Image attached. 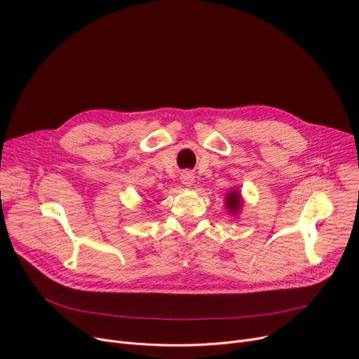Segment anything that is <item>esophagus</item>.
Returning a JSON list of instances; mask_svg holds the SVG:
<instances>
[{"label": "esophagus", "instance_id": "esophagus-1", "mask_svg": "<svg viewBox=\"0 0 359 359\" xmlns=\"http://www.w3.org/2000/svg\"><path fill=\"white\" fill-rule=\"evenodd\" d=\"M180 180L184 186H192V183L195 182V176L191 172H183L180 175Z\"/></svg>", "mask_w": 359, "mask_h": 359}]
</instances>
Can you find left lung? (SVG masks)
Listing matches in <instances>:
<instances>
[{
    "instance_id": "left-lung-1",
    "label": "left lung",
    "mask_w": 359,
    "mask_h": 359,
    "mask_svg": "<svg viewBox=\"0 0 359 359\" xmlns=\"http://www.w3.org/2000/svg\"><path fill=\"white\" fill-rule=\"evenodd\" d=\"M225 206H227L229 211H231L233 214H236L240 210L241 199H240V194L237 191H233L227 195V199H225Z\"/></svg>"
}]
</instances>
